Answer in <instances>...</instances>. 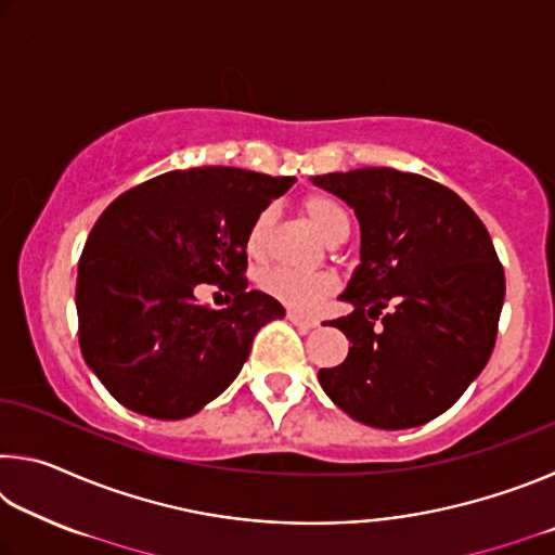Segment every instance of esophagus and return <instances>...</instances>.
<instances>
[{
  "instance_id": "1",
  "label": "esophagus",
  "mask_w": 555,
  "mask_h": 555,
  "mask_svg": "<svg viewBox=\"0 0 555 555\" xmlns=\"http://www.w3.org/2000/svg\"><path fill=\"white\" fill-rule=\"evenodd\" d=\"M286 318L294 325H298L300 331H313V327H318V321L315 318H311V315H300V313H296V311H288L286 313Z\"/></svg>"
}]
</instances>
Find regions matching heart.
<instances>
[{"label": "heart", "mask_w": 555, "mask_h": 555, "mask_svg": "<svg viewBox=\"0 0 555 555\" xmlns=\"http://www.w3.org/2000/svg\"><path fill=\"white\" fill-rule=\"evenodd\" d=\"M300 212L306 215L308 222L323 234L325 242L340 244L350 234V215L337 203L333 195L327 193H308L300 201ZM276 228V210L267 208L257 215V220L251 222L247 234V247L255 257H264L271 237H274ZM337 281L327 271L321 274H298L284 267H274L264 271L261 276V288L267 291L271 298H276L279 304H284L291 311L298 313H313L321 308L327 298L333 296Z\"/></svg>", "instance_id": "b5f03b06"}]
</instances>
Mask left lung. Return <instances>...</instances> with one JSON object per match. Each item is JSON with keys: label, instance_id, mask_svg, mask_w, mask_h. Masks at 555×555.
Returning a JSON list of instances; mask_svg holds the SVG:
<instances>
[{"label": "left lung", "instance_id": "1", "mask_svg": "<svg viewBox=\"0 0 555 555\" xmlns=\"http://www.w3.org/2000/svg\"><path fill=\"white\" fill-rule=\"evenodd\" d=\"M360 220V267L331 321L352 343L318 372L337 406L374 428L428 424L485 370L504 304L490 232L450 188L397 168L313 176Z\"/></svg>", "mask_w": 555, "mask_h": 555}]
</instances>
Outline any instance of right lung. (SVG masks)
Listing matches in <instances>:
<instances>
[{"label":"right lung","instance_id":"obj_1","mask_svg":"<svg viewBox=\"0 0 555 555\" xmlns=\"http://www.w3.org/2000/svg\"><path fill=\"white\" fill-rule=\"evenodd\" d=\"M296 178L185 168L129 188L90 230L78 264V335L88 367L121 406L178 421L230 387L261 325L284 306L247 291V234ZM205 283L231 294L197 304Z\"/></svg>","mask_w":555,"mask_h":555}]
</instances>
